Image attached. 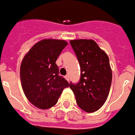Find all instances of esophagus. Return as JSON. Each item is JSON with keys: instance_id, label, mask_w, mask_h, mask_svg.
Instances as JSON below:
<instances>
[{"instance_id": "1", "label": "esophagus", "mask_w": 135, "mask_h": 135, "mask_svg": "<svg viewBox=\"0 0 135 135\" xmlns=\"http://www.w3.org/2000/svg\"><path fill=\"white\" fill-rule=\"evenodd\" d=\"M65 78L66 80H67L68 81H70V78H69V76H68V75H65Z\"/></svg>"}]
</instances>
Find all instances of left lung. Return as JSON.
<instances>
[{
	"label": "left lung",
	"mask_w": 135,
	"mask_h": 135,
	"mask_svg": "<svg viewBox=\"0 0 135 135\" xmlns=\"http://www.w3.org/2000/svg\"><path fill=\"white\" fill-rule=\"evenodd\" d=\"M81 67L78 84H70L78 105L87 113L102 107L108 97L112 81V70L108 56L91 39L70 41Z\"/></svg>",
	"instance_id": "8db88e82"
}]
</instances>
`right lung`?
I'll return each instance as SVG.
<instances>
[{
    "instance_id": "obj_1",
    "label": "right lung",
    "mask_w": 135,
    "mask_h": 135,
    "mask_svg": "<svg viewBox=\"0 0 135 135\" xmlns=\"http://www.w3.org/2000/svg\"><path fill=\"white\" fill-rule=\"evenodd\" d=\"M64 40L43 39L27 53L20 66V80L25 96L32 105L43 110L56 105L69 83L60 75L56 64L63 49Z\"/></svg>"
}]
</instances>
